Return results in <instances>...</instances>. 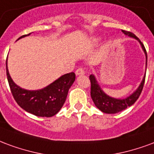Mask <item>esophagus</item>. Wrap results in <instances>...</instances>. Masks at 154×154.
<instances>
[{"instance_id":"obj_1","label":"esophagus","mask_w":154,"mask_h":154,"mask_svg":"<svg viewBox=\"0 0 154 154\" xmlns=\"http://www.w3.org/2000/svg\"><path fill=\"white\" fill-rule=\"evenodd\" d=\"M75 75H85V70L82 68H79L75 71Z\"/></svg>"}]
</instances>
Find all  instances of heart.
<instances>
[{
  "instance_id": "1",
  "label": "heart",
  "mask_w": 154,
  "mask_h": 154,
  "mask_svg": "<svg viewBox=\"0 0 154 154\" xmlns=\"http://www.w3.org/2000/svg\"><path fill=\"white\" fill-rule=\"evenodd\" d=\"M99 38H94L91 40V42H92V44H96L97 42L99 41Z\"/></svg>"
}]
</instances>
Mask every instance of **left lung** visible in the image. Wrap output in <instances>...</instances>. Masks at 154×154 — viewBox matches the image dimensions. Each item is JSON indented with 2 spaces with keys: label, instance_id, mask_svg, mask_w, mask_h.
Here are the masks:
<instances>
[{
  "label": "left lung",
  "instance_id": "8db88e82",
  "mask_svg": "<svg viewBox=\"0 0 154 154\" xmlns=\"http://www.w3.org/2000/svg\"><path fill=\"white\" fill-rule=\"evenodd\" d=\"M122 32L126 36L136 39L137 41L140 42V46L145 54V57H146L145 69H147V52L143 44L134 33L128 32V31H125V30H122ZM89 79H90L91 82V97L94 101L95 106L103 112L107 113V114H115V113L120 112L123 110L126 109L128 106H132L136 102L142 92V89H143V84H144V80H145V74L143 75V78L140 83V86L138 87L136 90L134 91L133 94H131L130 96L125 97V98H116V97H110L109 95L104 93V91L102 89L94 75H90Z\"/></svg>",
  "mask_w": 154,
  "mask_h": 154
}]
</instances>
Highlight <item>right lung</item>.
Segmentation results:
<instances>
[{"mask_svg": "<svg viewBox=\"0 0 154 154\" xmlns=\"http://www.w3.org/2000/svg\"><path fill=\"white\" fill-rule=\"evenodd\" d=\"M30 34L31 33L21 36L19 39ZM6 75L12 95L18 105L28 112L41 117L53 116L61 109L66 102L69 88L75 80V74L71 72L61 75L42 89H24L18 86L11 79L8 70L7 60Z\"/></svg>", "mask_w": 154, "mask_h": 154, "instance_id": "1", "label": "right lung"}]
</instances>
